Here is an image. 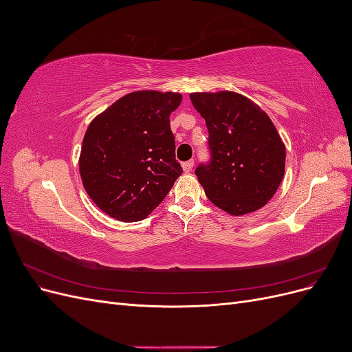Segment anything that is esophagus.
Segmentation results:
<instances>
[{
	"mask_svg": "<svg viewBox=\"0 0 352 352\" xmlns=\"http://www.w3.org/2000/svg\"><path fill=\"white\" fill-rule=\"evenodd\" d=\"M182 167H184V172L185 173H189L190 170H192V167H194V160H189V162H185L182 164Z\"/></svg>",
	"mask_w": 352,
	"mask_h": 352,
	"instance_id": "1",
	"label": "esophagus"
}]
</instances>
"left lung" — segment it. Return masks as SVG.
<instances>
[{
  "label": "left lung",
  "mask_w": 352,
  "mask_h": 352,
  "mask_svg": "<svg viewBox=\"0 0 352 352\" xmlns=\"http://www.w3.org/2000/svg\"><path fill=\"white\" fill-rule=\"evenodd\" d=\"M189 97L208 129L210 162L195 168L207 198L232 216L264 207L282 182L286 157L270 117L236 92Z\"/></svg>",
  "instance_id": "obj_1"
}]
</instances>
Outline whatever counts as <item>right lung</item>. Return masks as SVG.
<instances>
[{
    "instance_id": "obj_1",
    "label": "right lung",
    "mask_w": 352,
    "mask_h": 352,
    "mask_svg": "<svg viewBox=\"0 0 352 352\" xmlns=\"http://www.w3.org/2000/svg\"><path fill=\"white\" fill-rule=\"evenodd\" d=\"M180 101L182 95L175 92H132L88 126L79 158L80 177L105 214L120 221L145 219L182 175L170 129V113Z\"/></svg>"
}]
</instances>
